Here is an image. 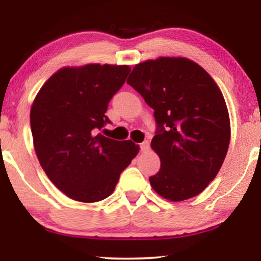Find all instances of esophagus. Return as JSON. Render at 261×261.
Wrapping results in <instances>:
<instances>
[{
  "label": "esophagus",
  "mask_w": 261,
  "mask_h": 261,
  "mask_svg": "<svg viewBox=\"0 0 261 261\" xmlns=\"http://www.w3.org/2000/svg\"><path fill=\"white\" fill-rule=\"evenodd\" d=\"M149 149V142L148 141H144L140 144V151L141 152H147Z\"/></svg>",
  "instance_id": "obj_1"
}]
</instances>
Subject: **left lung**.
Segmentation results:
<instances>
[{"label":"left lung","instance_id":"1","mask_svg":"<svg viewBox=\"0 0 261 261\" xmlns=\"http://www.w3.org/2000/svg\"><path fill=\"white\" fill-rule=\"evenodd\" d=\"M127 83L154 110L151 147L160 170L149 177L156 194L172 202L195 197L216 177L230 141V120L219 85L183 57L139 63Z\"/></svg>","mask_w":261,"mask_h":261}]
</instances>
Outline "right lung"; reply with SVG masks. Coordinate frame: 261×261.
I'll return each instance as SVG.
<instances>
[{"label":"right lung","instance_id":"1","mask_svg":"<svg viewBox=\"0 0 261 261\" xmlns=\"http://www.w3.org/2000/svg\"><path fill=\"white\" fill-rule=\"evenodd\" d=\"M128 65L63 67L35 96L31 129L39 163L67 197L94 203L113 194L120 174L138 154L133 141L96 134L109 123L108 103L129 73Z\"/></svg>","mask_w":261,"mask_h":261}]
</instances>
